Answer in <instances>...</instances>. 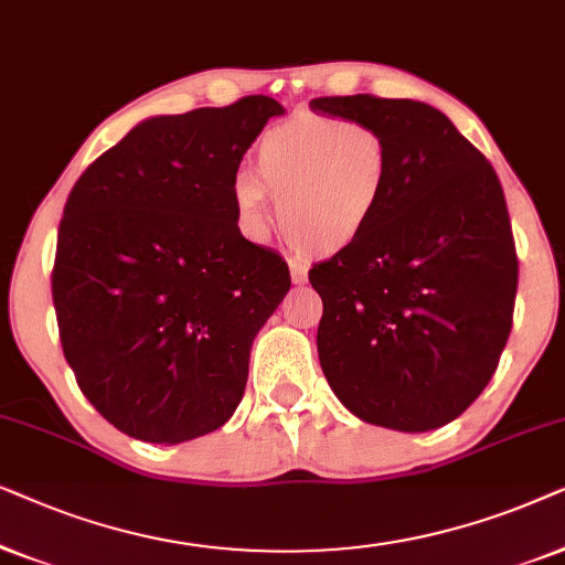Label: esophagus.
Instances as JSON below:
<instances>
[{
	"mask_svg": "<svg viewBox=\"0 0 565 565\" xmlns=\"http://www.w3.org/2000/svg\"><path fill=\"white\" fill-rule=\"evenodd\" d=\"M289 270H291V281H295V284L307 281V266H302V263L289 260Z\"/></svg>",
	"mask_w": 565,
	"mask_h": 565,
	"instance_id": "esophagus-1",
	"label": "esophagus"
}]
</instances>
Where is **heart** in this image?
Returning <instances> with one entry per match:
<instances>
[{
  "mask_svg": "<svg viewBox=\"0 0 565 565\" xmlns=\"http://www.w3.org/2000/svg\"><path fill=\"white\" fill-rule=\"evenodd\" d=\"M395 157L370 124L297 116L263 134L253 172H239L232 199L243 222L263 232L270 199L278 227L297 250L335 255L356 245L387 204Z\"/></svg>",
  "mask_w": 565,
  "mask_h": 565,
  "instance_id": "obj_1",
  "label": "heart"
}]
</instances>
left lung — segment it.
<instances>
[{"mask_svg":"<svg viewBox=\"0 0 565 565\" xmlns=\"http://www.w3.org/2000/svg\"><path fill=\"white\" fill-rule=\"evenodd\" d=\"M310 108L374 126L395 157L372 230L310 270L322 374L366 424L445 426L483 393L511 333L519 260L499 175L426 103L345 95Z\"/></svg>","mask_w":565,"mask_h":565,"instance_id":"obj_1","label":"left lung"}]
</instances>
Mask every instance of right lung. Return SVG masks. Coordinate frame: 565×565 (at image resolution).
<instances>
[{"label": "right lung", "mask_w": 565, "mask_h": 565, "mask_svg": "<svg viewBox=\"0 0 565 565\" xmlns=\"http://www.w3.org/2000/svg\"><path fill=\"white\" fill-rule=\"evenodd\" d=\"M274 97L141 120L74 183L51 291L64 356L118 431L180 445L232 418L289 266L237 227L232 183Z\"/></svg>", "instance_id": "obj_1"}]
</instances>
